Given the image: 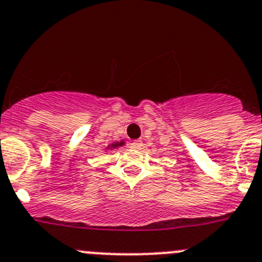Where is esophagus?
I'll use <instances>...</instances> for the list:
<instances>
[{"label":"esophagus","mask_w":262,"mask_h":262,"mask_svg":"<svg viewBox=\"0 0 262 262\" xmlns=\"http://www.w3.org/2000/svg\"><path fill=\"white\" fill-rule=\"evenodd\" d=\"M130 147H132V148H134V149H139V148H142V147H143V143H142V141L137 139V141L132 142Z\"/></svg>","instance_id":"34e87169"}]
</instances>
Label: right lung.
<instances>
[{
	"mask_svg": "<svg viewBox=\"0 0 262 262\" xmlns=\"http://www.w3.org/2000/svg\"><path fill=\"white\" fill-rule=\"evenodd\" d=\"M124 144V142H120V143H115V144H111V148H115V147H118V146H123Z\"/></svg>",
	"mask_w": 262,
	"mask_h": 262,
	"instance_id": "add662e5",
	"label": "right lung"
}]
</instances>
